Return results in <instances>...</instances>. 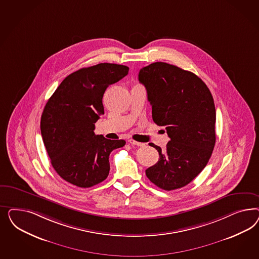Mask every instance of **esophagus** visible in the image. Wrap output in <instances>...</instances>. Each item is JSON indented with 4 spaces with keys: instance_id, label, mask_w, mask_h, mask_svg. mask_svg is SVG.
I'll list each match as a JSON object with an SVG mask.
<instances>
[{
    "instance_id": "obj_1",
    "label": "esophagus",
    "mask_w": 259,
    "mask_h": 259,
    "mask_svg": "<svg viewBox=\"0 0 259 259\" xmlns=\"http://www.w3.org/2000/svg\"><path fill=\"white\" fill-rule=\"evenodd\" d=\"M128 142H129L130 144H132V145H137V146H143V145H144L143 143H141V142H138V141H133V140H129Z\"/></svg>"
}]
</instances>
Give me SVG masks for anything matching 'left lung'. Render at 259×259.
Listing matches in <instances>:
<instances>
[{
	"label": "left lung",
	"mask_w": 259,
	"mask_h": 259,
	"mask_svg": "<svg viewBox=\"0 0 259 259\" xmlns=\"http://www.w3.org/2000/svg\"><path fill=\"white\" fill-rule=\"evenodd\" d=\"M139 80L147 91L155 123L170 138L159 158L145 172L151 182L171 191L184 187L207 165L215 143V107L201 78L169 63L141 68Z\"/></svg>",
	"instance_id": "1"
}]
</instances>
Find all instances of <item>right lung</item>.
Returning <instances> with one entry per match:
<instances>
[{
	"label": "right lung",
	"mask_w": 259,
	"mask_h": 259,
	"mask_svg": "<svg viewBox=\"0 0 259 259\" xmlns=\"http://www.w3.org/2000/svg\"><path fill=\"white\" fill-rule=\"evenodd\" d=\"M128 71L125 65L107 63L80 68L64 78L47 102L40 133L51 164L64 181L89 188L108 177L110 153L125 141L95 135V123L104 114L106 88Z\"/></svg>",
	"instance_id": "right-lung-1"
}]
</instances>
